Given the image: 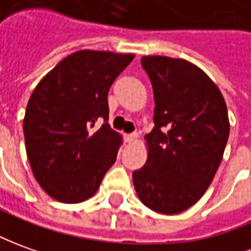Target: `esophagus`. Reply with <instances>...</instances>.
Masks as SVG:
<instances>
[{"label": "esophagus", "mask_w": 251, "mask_h": 251, "mask_svg": "<svg viewBox=\"0 0 251 251\" xmlns=\"http://www.w3.org/2000/svg\"><path fill=\"white\" fill-rule=\"evenodd\" d=\"M124 139H126V142H128V143L135 142L136 139H138V134H136V132H132V134H127V135H124Z\"/></svg>", "instance_id": "esophagus-1"}]
</instances>
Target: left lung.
<instances>
[{"label": "left lung", "mask_w": 251, "mask_h": 251, "mask_svg": "<svg viewBox=\"0 0 251 251\" xmlns=\"http://www.w3.org/2000/svg\"><path fill=\"white\" fill-rule=\"evenodd\" d=\"M154 94V128L145 136L148 160L132 174L149 209L176 215L193 206L219 169L229 135L226 101L197 65L181 58H141Z\"/></svg>", "instance_id": "obj_1"}]
</instances>
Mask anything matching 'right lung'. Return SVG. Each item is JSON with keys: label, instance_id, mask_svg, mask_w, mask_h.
Segmentation results:
<instances>
[{"label": "right lung", "instance_id": "obj_1", "mask_svg": "<svg viewBox=\"0 0 251 251\" xmlns=\"http://www.w3.org/2000/svg\"><path fill=\"white\" fill-rule=\"evenodd\" d=\"M134 54L79 50L38 83L23 120L32 174L57 201L77 203L96 194L116 161L122 136L109 126L108 93ZM104 120L100 129H92Z\"/></svg>", "mask_w": 251, "mask_h": 251}]
</instances>
